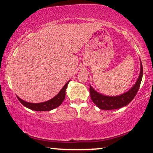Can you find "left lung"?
<instances>
[{"instance_id": "8db88e82", "label": "left lung", "mask_w": 153, "mask_h": 153, "mask_svg": "<svg viewBox=\"0 0 153 153\" xmlns=\"http://www.w3.org/2000/svg\"><path fill=\"white\" fill-rule=\"evenodd\" d=\"M143 75V68L140 60V72L137 82L129 91L119 96H105L97 92L90 85V94L91 100L100 109L102 110H114L120 108L129 104L136 96L140 88L142 78Z\"/></svg>"}]
</instances>
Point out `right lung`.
<instances>
[{
    "mask_svg": "<svg viewBox=\"0 0 153 153\" xmlns=\"http://www.w3.org/2000/svg\"><path fill=\"white\" fill-rule=\"evenodd\" d=\"M69 81L66 82L65 85L62 87V88L61 89L60 91L54 96V98L51 99L49 101H45V102L42 103H30L27 102V101H24L22 99L19 97L18 96L17 98H18L19 101H20L21 103L24 105V106H26V108H29L31 110L36 111H51L54 108H57L59 106H60L62 104V103L64 101L65 98V91L67 87H68V83H69Z\"/></svg>",
    "mask_w": 153,
    "mask_h": 153,
    "instance_id": "1",
    "label": "right lung"
}]
</instances>
